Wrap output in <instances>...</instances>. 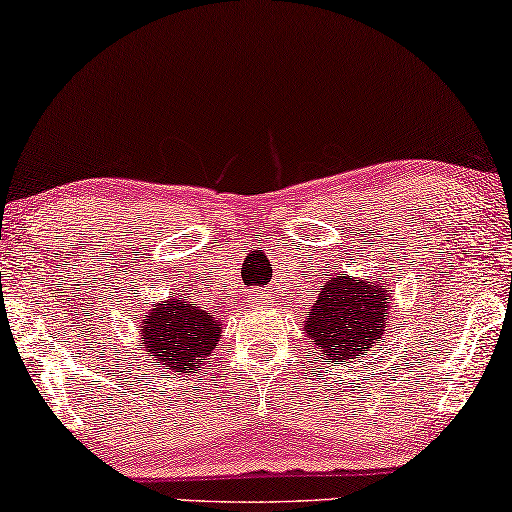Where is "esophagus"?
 Instances as JSON below:
<instances>
[{
    "label": "esophagus",
    "instance_id": "obj_1",
    "mask_svg": "<svg viewBox=\"0 0 512 512\" xmlns=\"http://www.w3.org/2000/svg\"><path fill=\"white\" fill-rule=\"evenodd\" d=\"M270 295H267V292H251L249 295V301L251 304H270Z\"/></svg>",
    "mask_w": 512,
    "mask_h": 512
}]
</instances>
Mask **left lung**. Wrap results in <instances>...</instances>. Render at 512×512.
Returning a JSON list of instances; mask_svg holds the SVG:
<instances>
[{"instance_id":"left-lung-1","label":"left lung","mask_w":512,"mask_h":512,"mask_svg":"<svg viewBox=\"0 0 512 512\" xmlns=\"http://www.w3.org/2000/svg\"><path fill=\"white\" fill-rule=\"evenodd\" d=\"M392 290L379 279L329 274L306 315L304 331L324 360L347 363L367 356L390 320Z\"/></svg>"}]
</instances>
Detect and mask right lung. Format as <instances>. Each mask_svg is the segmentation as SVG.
Wrapping results in <instances>:
<instances>
[{
	"instance_id": "obj_1",
	"label": "right lung",
	"mask_w": 512,
	"mask_h": 512,
	"mask_svg": "<svg viewBox=\"0 0 512 512\" xmlns=\"http://www.w3.org/2000/svg\"><path fill=\"white\" fill-rule=\"evenodd\" d=\"M140 349L167 374L195 372L220 342L222 320L183 297L154 304L138 324Z\"/></svg>"
}]
</instances>
